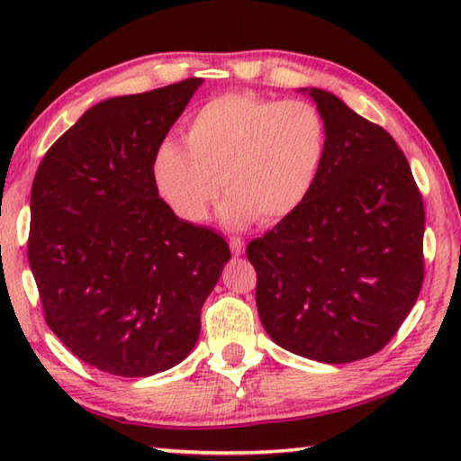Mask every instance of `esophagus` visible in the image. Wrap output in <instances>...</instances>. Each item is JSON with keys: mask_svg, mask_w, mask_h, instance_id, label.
I'll list each match as a JSON object with an SVG mask.
<instances>
[{"mask_svg": "<svg viewBox=\"0 0 461 461\" xmlns=\"http://www.w3.org/2000/svg\"><path fill=\"white\" fill-rule=\"evenodd\" d=\"M230 246H231V254L233 256H241L246 252V241L240 240V238H231L230 240Z\"/></svg>", "mask_w": 461, "mask_h": 461, "instance_id": "34e87169", "label": "esophagus"}]
</instances>
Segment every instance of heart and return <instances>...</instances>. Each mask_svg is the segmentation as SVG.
Returning <instances> with one entry per match:
<instances>
[{"label":"heart","mask_w":461,"mask_h":461,"mask_svg":"<svg viewBox=\"0 0 461 461\" xmlns=\"http://www.w3.org/2000/svg\"><path fill=\"white\" fill-rule=\"evenodd\" d=\"M185 144L167 140L156 148L160 197L181 220L203 221L221 186L223 220L244 228L252 220H285L311 197L330 152V128L309 101L238 91L207 101L186 123Z\"/></svg>","instance_id":"obj_1"}]
</instances>
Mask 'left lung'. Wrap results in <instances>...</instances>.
Segmentation results:
<instances>
[{
  "mask_svg": "<svg viewBox=\"0 0 461 461\" xmlns=\"http://www.w3.org/2000/svg\"><path fill=\"white\" fill-rule=\"evenodd\" d=\"M309 95L330 128L323 173L311 197L246 254L272 341L309 360L348 364L380 352L417 303L425 207L384 128L333 93Z\"/></svg>",
  "mask_w": 461,
  "mask_h": 461,
  "instance_id": "8db88e82",
  "label": "left lung"
}]
</instances>
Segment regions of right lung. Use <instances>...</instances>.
<instances>
[{
  "label": "right lung",
  "instance_id": "right-lung-1",
  "mask_svg": "<svg viewBox=\"0 0 461 461\" xmlns=\"http://www.w3.org/2000/svg\"><path fill=\"white\" fill-rule=\"evenodd\" d=\"M203 81L101 101L36 170L28 260L44 319L71 352L115 376L183 362L230 246L158 197L156 148Z\"/></svg>",
  "mask_w": 461,
  "mask_h": 461
}]
</instances>
